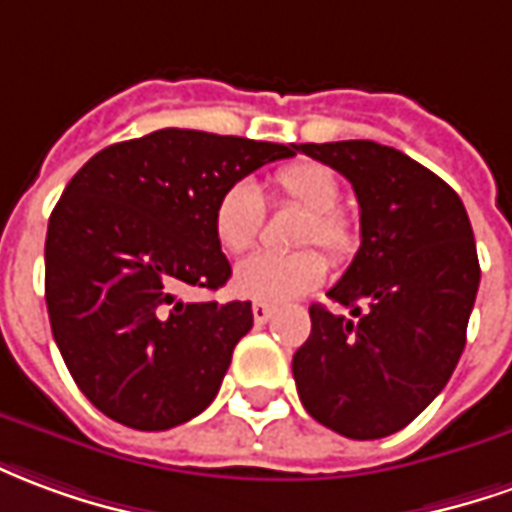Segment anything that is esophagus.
Listing matches in <instances>:
<instances>
[{
  "label": "esophagus",
  "instance_id": "1",
  "mask_svg": "<svg viewBox=\"0 0 512 512\" xmlns=\"http://www.w3.org/2000/svg\"><path fill=\"white\" fill-rule=\"evenodd\" d=\"M273 311H275L273 306H267V303H259V300H256V303H253V320L262 325V322H267L270 317H273Z\"/></svg>",
  "mask_w": 512,
  "mask_h": 512
}]
</instances>
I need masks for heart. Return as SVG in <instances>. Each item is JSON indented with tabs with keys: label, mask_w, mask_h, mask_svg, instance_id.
<instances>
[{
	"label": "heart",
	"mask_w": 512,
	"mask_h": 512,
	"mask_svg": "<svg viewBox=\"0 0 512 512\" xmlns=\"http://www.w3.org/2000/svg\"><path fill=\"white\" fill-rule=\"evenodd\" d=\"M270 198L275 204L303 209L306 217L297 226V245H320L333 262H344L358 245L350 217L339 209L342 184L339 176L322 162H292L275 170L270 179ZM267 206L262 192L250 181H234L217 198L212 228L220 248L245 253L262 234ZM325 278V259L320 250L300 248L292 253H253L239 262L234 286L239 295L259 303H286L311 292Z\"/></svg>",
	"instance_id": "heart-1"
}]
</instances>
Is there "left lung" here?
Here are the masks:
<instances>
[{"instance_id":"1","label":"left lung","mask_w":512,"mask_h":512,"mask_svg":"<svg viewBox=\"0 0 512 512\" xmlns=\"http://www.w3.org/2000/svg\"><path fill=\"white\" fill-rule=\"evenodd\" d=\"M339 170L361 206V248L328 297L350 317L311 306L292 358L300 402L339 436L369 441L411 424L447 386L466 347L480 262L458 192L397 148L372 140L303 143Z\"/></svg>"}]
</instances>
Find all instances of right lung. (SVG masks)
I'll return each instance as SVG.
<instances>
[{
  "mask_svg": "<svg viewBox=\"0 0 512 512\" xmlns=\"http://www.w3.org/2000/svg\"><path fill=\"white\" fill-rule=\"evenodd\" d=\"M289 157L295 146L159 129L107 146L68 181L46 231V308L71 378L104 416L170 430L215 400L253 311L179 292L231 278L217 198Z\"/></svg>",
  "mask_w": 512,
  "mask_h": 512,
  "instance_id": "add662e5",
  "label": "right lung"
}]
</instances>
